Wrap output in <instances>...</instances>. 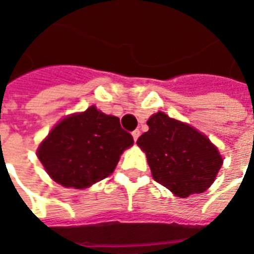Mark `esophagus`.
Here are the masks:
<instances>
[{"instance_id":"34e87169","label":"esophagus","mask_w":254,"mask_h":254,"mask_svg":"<svg viewBox=\"0 0 254 254\" xmlns=\"http://www.w3.org/2000/svg\"><path fill=\"white\" fill-rule=\"evenodd\" d=\"M132 136H133V140H134V141H137V138L140 137V130H138V129H136V130H133Z\"/></svg>"}]
</instances>
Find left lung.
I'll return each instance as SVG.
<instances>
[{
    "mask_svg": "<svg viewBox=\"0 0 254 254\" xmlns=\"http://www.w3.org/2000/svg\"><path fill=\"white\" fill-rule=\"evenodd\" d=\"M147 125L137 145L147 155L155 181L181 198L207 190L223 165L209 138L162 111L149 117Z\"/></svg>",
    "mask_w": 254,
    "mask_h": 254,
    "instance_id": "obj_1",
    "label": "left lung"
}]
</instances>
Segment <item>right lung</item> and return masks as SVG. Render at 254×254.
<instances>
[{"label":"right lung","mask_w":254,"mask_h":254,"mask_svg":"<svg viewBox=\"0 0 254 254\" xmlns=\"http://www.w3.org/2000/svg\"><path fill=\"white\" fill-rule=\"evenodd\" d=\"M132 145V134L122 129L118 117L91 106L58 122L36 155L57 184L84 189L110 176L122 152Z\"/></svg>","instance_id":"1"}]
</instances>
